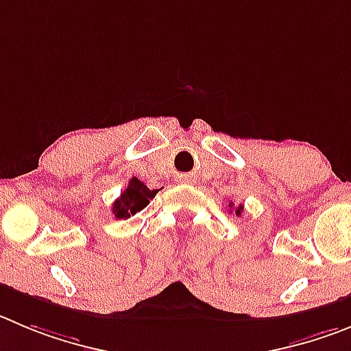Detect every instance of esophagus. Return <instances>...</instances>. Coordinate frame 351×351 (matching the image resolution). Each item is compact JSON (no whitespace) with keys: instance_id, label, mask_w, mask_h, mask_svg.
I'll return each mask as SVG.
<instances>
[{"instance_id":"1","label":"esophagus","mask_w":351,"mask_h":351,"mask_svg":"<svg viewBox=\"0 0 351 351\" xmlns=\"http://www.w3.org/2000/svg\"><path fill=\"white\" fill-rule=\"evenodd\" d=\"M180 180H182V176H180Z\"/></svg>"}]
</instances>
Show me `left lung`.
Wrapping results in <instances>:
<instances>
[{
  "instance_id": "left-lung-1",
  "label": "left lung",
  "mask_w": 351,
  "mask_h": 351,
  "mask_svg": "<svg viewBox=\"0 0 351 351\" xmlns=\"http://www.w3.org/2000/svg\"><path fill=\"white\" fill-rule=\"evenodd\" d=\"M230 213H232V206H234V202H230ZM242 209H244V206H237V208H234V213H235V216H241V213H242Z\"/></svg>"
}]
</instances>
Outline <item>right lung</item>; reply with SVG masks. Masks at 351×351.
I'll return each mask as SVG.
<instances>
[{"mask_svg": "<svg viewBox=\"0 0 351 351\" xmlns=\"http://www.w3.org/2000/svg\"><path fill=\"white\" fill-rule=\"evenodd\" d=\"M157 189L156 191H150L149 186L145 185L143 182H140L136 176L128 182V186L124 189L123 194L114 201L112 204V215L116 216L117 220H128L131 216H135L136 213L145 209L149 206L150 199L156 197L157 194Z\"/></svg>", "mask_w": 351, "mask_h": 351, "instance_id": "obj_1", "label": "right lung"}]
</instances>
